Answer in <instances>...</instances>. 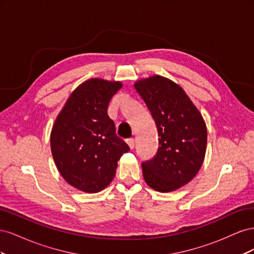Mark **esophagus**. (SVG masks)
<instances>
[{
    "instance_id": "esophagus-1",
    "label": "esophagus",
    "mask_w": 254,
    "mask_h": 254,
    "mask_svg": "<svg viewBox=\"0 0 254 254\" xmlns=\"http://www.w3.org/2000/svg\"><path fill=\"white\" fill-rule=\"evenodd\" d=\"M127 144L130 147V149H132L134 147V139H132V137H130V139H127Z\"/></svg>"
}]
</instances>
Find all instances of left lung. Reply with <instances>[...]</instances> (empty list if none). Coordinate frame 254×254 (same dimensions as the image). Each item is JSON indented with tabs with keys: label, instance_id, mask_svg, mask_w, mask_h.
<instances>
[{
	"label": "left lung",
	"instance_id": "obj_1",
	"mask_svg": "<svg viewBox=\"0 0 254 254\" xmlns=\"http://www.w3.org/2000/svg\"><path fill=\"white\" fill-rule=\"evenodd\" d=\"M134 88L156 123L159 147L142 163L148 186L162 193L186 186L203 163L207 132L201 113L184 90L163 76L137 80Z\"/></svg>",
	"mask_w": 254,
	"mask_h": 254
}]
</instances>
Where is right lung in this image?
I'll return each mask as SVG.
<instances>
[{"mask_svg":"<svg viewBox=\"0 0 254 254\" xmlns=\"http://www.w3.org/2000/svg\"><path fill=\"white\" fill-rule=\"evenodd\" d=\"M122 86L121 81L86 80L72 92L53 125L51 149L58 171L70 186L86 193L108 187L118 161L129 150L107 113Z\"/></svg>","mask_w":254,"mask_h":254,"instance_id":"right-lung-1","label":"right lung"}]
</instances>
